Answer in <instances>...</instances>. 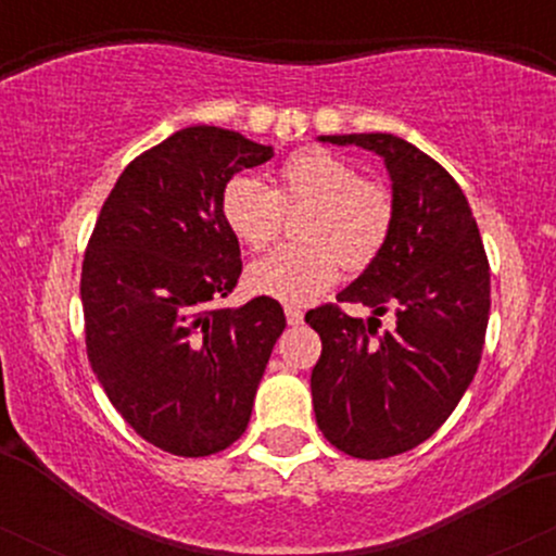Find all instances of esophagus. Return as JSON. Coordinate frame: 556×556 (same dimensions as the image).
I'll use <instances>...</instances> for the list:
<instances>
[{
	"instance_id": "34e87169",
	"label": "esophagus",
	"mask_w": 556,
	"mask_h": 556,
	"mask_svg": "<svg viewBox=\"0 0 556 556\" xmlns=\"http://www.w3.org/2000/svg\"><path fill=\"white\" fill-rule=\"evenodd\" d=\"M285 316L290 327H300L303 324V311L295 308V305H285Z\"/></svg>"
}]
</instances>
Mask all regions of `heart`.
Returning <instances> with one entry per match:
<instances>
[{"label": "heart", "instance_id": "1", "mask_svg": "<svg viewBox=\"0 0 556 556\" xmlns=\"http://www.w3.org/2000/svg\"><path fill=\"white\" fill-rule=\"evenodd\" d=\"M295 222V240L248 266V287L258 295L305 305L334 285L340 264L358 274L387 248L394 201L384 185L363 180L348 159L308 146L277 167L269 190L238 175L222 188L219 212L235 240L264 251L279 235L285 214Z\"/></svg>", "mask_w": 556, "mask_h": 556}]
</instances>
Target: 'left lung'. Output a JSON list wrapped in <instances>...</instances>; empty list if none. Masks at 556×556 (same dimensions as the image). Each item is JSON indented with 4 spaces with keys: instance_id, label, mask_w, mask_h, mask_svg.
<instances>
[{
    "instance_id": "8db88e82",
    "label": "left lung",
    "mask_w": 556,
    "mask_h": 556,
    "mask_svg": "<svg viewBox=\"0 0 556 556\" xmlns=\"http://www.w3.org/2000/svg\"><path fill=\"white\" fill-rule=\"evenodd\" d=\"M384 159L394 227L387 248L337 295L305 314L321 337L311 374L316 424L329 444L361 460L402 455L450 418L473 381L486 337L491 285L481 235L460 185L442 164L389 132L321 136ZM399 324L379 336L376 315Z\"/></svg>"
}]
</instances>
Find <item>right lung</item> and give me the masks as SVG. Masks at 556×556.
Returning a JSON list of instances; mask_svg holds the SVG:
<instances>
[{
	"label": "right lung",
	"instance_id": "add662e5",
	"mask_svg": "<svg viewBox=\"0 0 556 556\" xmlns=\"http://www.w3.org/2000/svg\"><path fill=\"white\" fill-rule=\"evenodd\" d=\"M271 156V146L235 130H177L127 164L88 240V361L119 416L172 455L206 457L238 442L287 324L266 295L214 305L242 271L222 188Z\"/></svg>",
	"mask_w": 556,
	"mask_h": 556
}]
</instances>
